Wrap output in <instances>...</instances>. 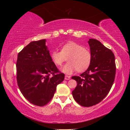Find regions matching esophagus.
<instances>
[{"label":"esophagus","mask_w":130,"mask_h":130,"mask_svg":"<svg viewBox=\"0 0 130 130\" xmlns=\"http://www.w3.org/2000/svg\"><path fill=\"white\" fill-rule=\"evenodd\" d=\"M70 78V76L66 75V76H65V80H69Z\"/></svg>","instance_id":"obj_1"}]
</instances>
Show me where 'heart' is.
<instances>
[{"instance_id": "obj_1", "label": "heart", "mask_w": 130, "mask_h": 130, "mask_svg": "<svg viewBox=\"0 0 130 130\" xmlns=\"http://www.w3.org/2000/svg\"><path fill=\"white\" fill-rule=\"evenodd\" d=\"M67 60L68 62L63 66L62 71L69 74L77 70L83 72L89 68L91 63V52L74 42H69L61 47V51L54 50L51 53L52 60L55 65L60 67Z\"/></svg>"}]
</instances>
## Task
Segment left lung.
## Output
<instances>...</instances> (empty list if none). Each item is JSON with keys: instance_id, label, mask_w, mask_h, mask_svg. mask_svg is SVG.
Here are the masks:
<instances>
[{"instance_id": "1", "label": "left lung", "mask_w": 130, "mask_h": 130, "mask_svg": "<svg viewBox=\"0 0 130 130\" xmlns=\"http://www.w3.org/2000/svg\"><path fill=\"white\" fill-rule=\"evenodd\" d=\"M88 43L92 55L91 63L86 71L80 76H73L77 85L72 95L81 106L89 107L104 99L115 80V56L111 50L100 41L89 39Z\"/></svg>"}]
</instances>
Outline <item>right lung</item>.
<instances>
[{
  "label": "right lung",
  "instance_id": "right-lung-1",
  "mask_svg": "<svg viewBox=\"0 0 130 130\" xmlns=\"http://www.w3.org/2000/svg\"><path fill=\"white\" fill-rule=\"evenodd\" d=\"M46 39L32 41L18 55L17 80L23 96L39 107L47 104L53 97L57 85L64 80L52 60Z\"/></svg>",
  "mask_w": 130,
  "mask_h": 130
}]
</instances>
